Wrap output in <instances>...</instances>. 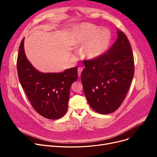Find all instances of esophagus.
<instances>
[{"label": "esophagus", "mask_w": 157, "mask_h": 157, "mask_svg": "<svg viewBox=\"0 0 157 157\" xmlns=\"http://www.w3.org/2000/svg\"><path fill=\"white\" fill-rule=\"evenodd\" d=\"M82 71H83V69H82L81 67H79L78 69V76L79 77L81 76V74L82 72Z\"/></svg>", "instance_id": "34e87169"}]
</instances>
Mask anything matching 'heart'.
<instances>
[{"instance_id":"obj_1","label":"heart","mask_w":157,"mask_h":157,"mask_svg":"<svg viewBox=\"0 0 157 157\" xmlns=\"http://www.w3.org/2000/svg\"><path fill=\"white\" fill-rule=\"evenodd\" d=\"M111 37V33L108 29H101L94 25L85 23L79 27L73 43L76 46L86 45L83 49V55L88 59L93 60L107 52Z\"/></svg>"}]
</instances>
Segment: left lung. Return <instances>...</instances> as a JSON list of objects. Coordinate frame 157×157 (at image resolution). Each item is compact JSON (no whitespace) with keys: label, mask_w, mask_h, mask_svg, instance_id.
<instances>
[{"label":"left lung","mask_w":157,"mask_h":157,"mask_svg":"<svg viewBox=\"0 0 157 157\" xmlns=\"http://www.w3.org/2000/svg\"><path fill=\"white\" fill-rule=\"evenodd\" d=\"M116 42L106 53L85 60L81 79L90 107L108 114L124 101L134 73V56L125 34L118 30Z\"/></svg>","instance_id":"obj_1"}]
</instances>
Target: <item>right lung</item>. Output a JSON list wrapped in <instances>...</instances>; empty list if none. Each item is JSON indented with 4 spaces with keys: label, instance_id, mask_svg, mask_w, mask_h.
I'll return each instance as SVG.
<instances>
[{
    "label": "right lung",
    "instance_id": "obj_1",
    "mask_svg": "<svg viewBox=\"0 0 157 157\" xmlns=\"http://www.w3.org/2000/svg\"><path fill=\"white\" fill-rule=\"evenodd\" d=\"M23 38L17 59L20 84L32 106L40 115L49 120L60 118L67 113L71 85L78 79V68L62 72H41L27 59Z\"/></svg>",
    "mask_w": 157,
    "mask_h": 157
}]
</instances>
